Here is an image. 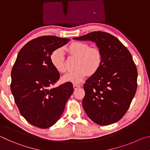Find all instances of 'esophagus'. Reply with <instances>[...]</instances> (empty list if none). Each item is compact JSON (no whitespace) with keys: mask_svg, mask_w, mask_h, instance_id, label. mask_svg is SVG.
Wrapping results in <instances>:
<instances>
[{"mask_svg":"<svg viewBox=\"0 0 150 150\" xmlns=\"http://www.w3.org/2000/svg\"><path fill=\"white\" fill-rule=\"evenodd\" d=\"M80 87H81V86L79 85H76V84L73 85V88H74L75 89H77V88H80Z\"/></svg>","mask_w":150,"mask_h":150,"instance_id":"1","label":"esophagus"}]
</instances>
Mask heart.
<instances>
[{
  "label": "heart",
  "instance_id": "obj_1",
  "mask_svg": "<svg viewBox=\"0 0 150 150\" xmlns=\"http://www.w3.org/2000/svg\"><path fill=\"white\" fill-rule=\"evenodd\" d=\"M70 57L77 58L75 64L74 71L63 76V82H70L79 84L88 75L96 74L103 64V54L99 48L90 47L88 44L80 42H74L66 48ZM50 61L58 72H67L66 59L64 52L62 48L54 50L50 56Z\"/></svg>",
  "mask_w": 150,
  "mask_h": 150
}]
</instances>
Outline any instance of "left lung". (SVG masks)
<instances>
[{"mask_svg":"<svg viewBox=\"0 0 150 150\" xmlns=\"http://www.w3.org/2000/svg\"><path fill=\"white\" fill-rule=\"evenodd\" d=\"M73 39L95 42L103 54L100 70L83 85L86 114L99 125L116 122L128 110L138 86V71L130 52L107 32H92Z\"/></svg>","mask_w":150,"mask_h":150,"instance_id":"8db88e82","label":"left lung"}]
</instances>
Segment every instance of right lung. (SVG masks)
<instances>
[{"mask_svg":"<svg viewBox=\"0 0 150 150\" xmlns=\"http://www.w3.org/2000/svg\"><path fill=\"white\" fill-rule=\"evenodd\" d=\"M69 40L55 35L33 39L20 50L12 67L11 89L15 103L22 116L38 128L54 125L73 92L70 82L50 88L60 77L51 63V54Z\"/></svg>","mask_w":150,"mask_h":150,"instance_id":"1","label":"right lung"}]
</instances>
